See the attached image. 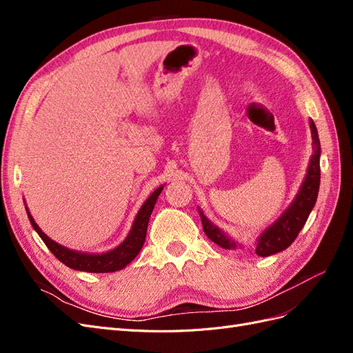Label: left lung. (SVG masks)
Instances as JSON below:
<instances>
[{
    "label": "left lung",
    "instance_id": "8db88e82",
    "mask_svg": "<svg viewBox=\"0 0 353 353\" xmlns=\"http://www.w3.org/2000/svg\"><path fill=\"white\" fill-rule=\"evenodd\" d=\"M309 128H311V135H312V156L309 160V166L306 170V175L303 183L299 188L296 197L293 201L288 205V208L281 213L280 218L276 219L261 236L256 239V248L254 252L258 256H271L279 252L285 250L288 245H290L299 232L303 228L306 223L309 213L312 212L316 197H318V190H319V179H321V169H319V156H321V144H319L318 131L316 126L312 119H309ZM199 215L201 219L203 231H205L206 236L222 249L232 250L241 248V244L231 239L227 232H223L221 228H218L215 223H213L203 210L199 208Z\"/></svg>",
    "mask_w": 353,
    "mask_h": 353
}]
</instances>
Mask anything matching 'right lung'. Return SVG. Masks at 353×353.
<instances>
[{"instance_id":"obj_1","label":"right lung","mask_w":353,"mask_h":353,"mask_svg":"<svg viewBox=\"0 0 353 353\" xmlns=\"http://www.w3.org/2000/svg\"><path fill=\"white\" fill-rule=\"evenodd\" d=\"M163 187L165 185H160L159 188H156L144 201V205L137 213V216L132 222L131 231L128 232L126 239L117 245V248L103 253H88V252H79V250H72L65 248V245L51 240L46 232H42L35 219L32 218L28 206H26V213L32 227H34V230L38 232V236L42 239V241L46 243L50 252L54 254L61 263H65L72 270L83 271V272H97V274L114 272V271L123 270L125 266L128 263H131L135 259V256L140 253L143 244L145 241L148 221H150L153 208L156 205L157 197L160 196V193H162Z\"/></svg>"}]
</instances>
